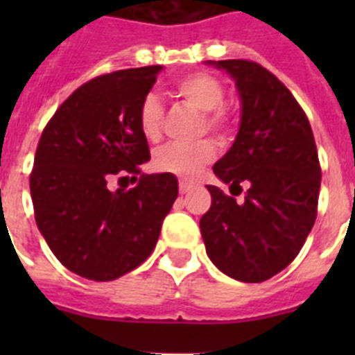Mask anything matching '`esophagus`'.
I'll return each mask as SVG.
<instances>
[{"label":"esophagus","mask_w":355,"mask_h":355,"mask_svg":"<svg viewBox=\"0 0 355 355\" xmlns=\"http://www.w3.org/2000/svg\"><path fill=\"white\" fill-rule=\"evenodd\" d=\"M193 188H195V184L186 182V180H180V182H178V191H180V193H189Z\"/></svg>","instance_id":"esophagus-1"}]
</instances>
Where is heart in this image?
I'll return each mask as SVG.
<instances>
[{"label": "heart", "instance_id": "1", "mask_svg": "<svg viewBox=\"0 0 355 355\" xmlns=\"http://www.w3.org/2000/svg\"><path fill=\"white\" fill-rule=\"evenodd\" d=\"M171 94L178 97L184 105L197 108L202 112L199 130L200 132L217 134L219 138H227L232 130V112L225 105V86L216 75L206 71L184 75L175 80ZM164 107L160 99L153 94L145 96L138 107V127L144 138L149 141L160 139L164 130ZM217 155V145L214 139L205 138L193 144H167L156 150L153 156V166L156 171L175 175V177L193 178L200 169L208 166Z\"/></svg>", "mask_w": 355, "mask_h": 355}]
</instances>
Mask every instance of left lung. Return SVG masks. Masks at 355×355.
<instances>
[{
    "instance_id": "obj_1",
    "label": "left lung",
    "mask_w": 355,
    "mask_h": 355,
    "mask_svg": "<svg viewBox=\"0 0 355 355\" xmlns=\"http://www.w3.org/2000/svg\"><path fill=\"white\" fill-rule=\"evenodd\" d=\"M214 64L236 79L243 103L236 141L214 173L232 188L245 182L248 189L237 202L208 186L211 206L200 219V234L217 269L258 284L286 269L313 228L319 155L308 116L276 75L245 58Z\"/></svg>"
}]
</instances>
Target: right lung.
Listing matches in <instances>:
<instances>
[{"label": "right lung", "instance_id": "right-lung-1", "mask_svg": "<svg viewBox=\"0 0 355 355\" xmlns=\"http://www.w3.org/2000/svg\"><path fill=\"white\" fill-rule=\"evenodd\" d=\"M160 69H119L79 86L36 147L29 186L38 230L58 261L88 280H116L144 263L178 197L173 175L141 173L150 153L138 107ZM128 174L134 189H110Z\"/></svg>", "mask_w": 355, "mask_h": 355}]
</instances>
